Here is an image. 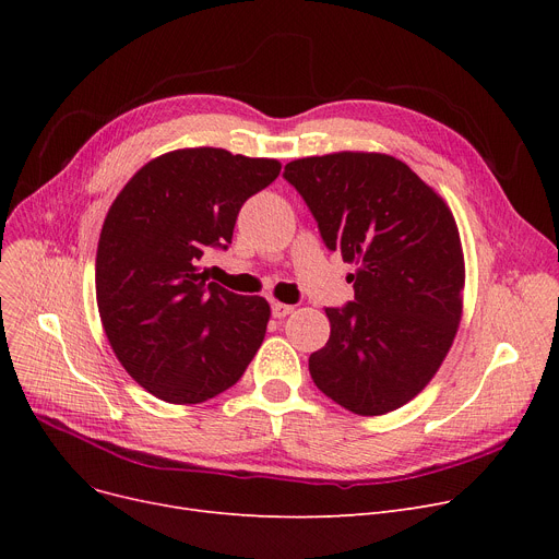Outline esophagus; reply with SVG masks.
Segmentation results:
<instances>
[{"instance_id":"1","label":"esophagus","mask_w":559,"mask_h":559,"mask_svg":"<svg viewBox=\"0 0 559 559\" xmlns=\"http://www.w3.org/2000/svg\"><path fill=\"white\" fill-rule=\"evenodd\" d=\"M292 312H295V306H287V304H281V301H272V314H274L276 319L287 317V314H292Z\"/></svg>"}]
</instances>
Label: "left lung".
Masks as SVG:
<instances>
[{"instance_id":"left-lung-1","label":"left lung","mask_w":559,"mask_h":559,"mask_svg":"<svg viewBox=\"0 0 559 559\" xmlns=\"http://www.w3.org/2000/svg\"><path fill=\"white\" fill-rule=\"evenodd\" d=\"M326 249L358 267L356 299L326 308L331 337L308 360L314 385L356 415L413 401L457 333L464 260L447 203L405 163L342 152L285 165Z\"/></svg>"}]
</instances>
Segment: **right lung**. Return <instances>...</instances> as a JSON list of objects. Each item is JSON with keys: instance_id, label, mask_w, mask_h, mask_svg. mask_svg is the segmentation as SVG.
<instances>
[{"instance_id": "add662e5", "label": "right lung", "mask_w": 559, "mask_h": 559, "mask_svg": "<svg viewBox=\"0 0 559 559\" xmlns=\"http://www.w3.org/2000/svg\"><path fill=\"white\" fill-rule=\"evenodd\" d=\"M281 171L272 158L199 146L146 163L117 194L97 247V306L117 360L167 403L233 388L264 340L270 304L209 281L249 197Z\"/></svg>"}]
</instances>
